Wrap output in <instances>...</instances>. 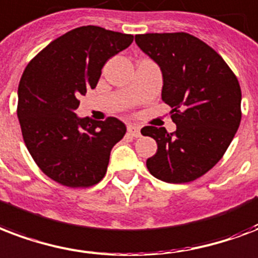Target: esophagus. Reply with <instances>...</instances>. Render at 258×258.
Returning a JSON list of instances; mask_svg holds the SVG:
<instances>
[{"mask_svg": "<svg viewBox=\"0 0 258 258\" xmlns=\"http://www.w3.org/2000/svg\"><path fill=\"white\" fill-rule=\"evenodd\" d=\"M127 133H128V135H131V137H134V138L141 137V128H139L138 125L130 124L128 127H127Z\"/></svg>", "mask_w": 258, "mask_h": 258, "instance_id": "1", "label": "esophagus"}]
</instances>
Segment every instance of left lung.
Returning <instances> with one entry per match:
<instances>
[{"mask_svg":"<svg viewBox=\"0 0 258 258\" xmlns=\"http://www.w3.org/2000/svg\"><path fill=\"white\" fill-rule=\"evenodd\" d=\"M135 42L160 66L162 101L177 125L172 134L154 125L141 130L158 146L147 169L161 181H194L218 164L238 130V80L221 55L189 33H145Z\"/></svg>","mask_w":258,"mask_h":258,"instance_id":"obj_1","label":"left lung"}]
</instances>
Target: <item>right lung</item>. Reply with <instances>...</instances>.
<instances>
[{
  "label": "right lung",
  "mask_w": 258,
  "mask_h": 258,
  "mask_svg": "<svg viewBox=\"0 0 258 258\" xmlns=\"http://www.w3.org/2000/svg\"><path fill=\"white\" fill-rule=\"evenodd\" d=\"M133 40V35L86 25L55 39L27 64L17 92L20 127L33 161L54 181L88 188L105 176L124 123L78 117L76 109L78 98L96 88L108 59Z\"/></svg>",
  "instance_id": "add662e5"
}]
</instances>
